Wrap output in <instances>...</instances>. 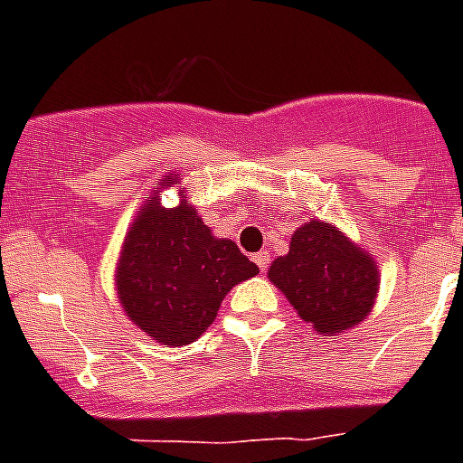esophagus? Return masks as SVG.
<instances>
[{"label":"esophagus","mask_w":463,"mask_h":463,"mask_svg":"<svg viewBox=\"0 0 463 463\" xmlns=\"http://www.w3.org/2000/svg\"><path fill=\"white\" fill-rule=\"evenodd\" d=\"M253 260H255V265H258L262 272H265L267 267H269V253H267V250H260V253H255Z\"/></svg>","instance_id":"obj_1"}]
</instances>
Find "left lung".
Wrapping results in <instances>:
<instances>
[{
  "mask_svg": "<svg viewBox=\"0 0 463 463\" xmlns=\"http://www.w3.org/2000/svg\"><path fill=\"white\" fill-rule=\"evenodd\" d=\"M269 281L317 334H343L372 312L378 267L341 229L309 220L291 236L288 253L269 267Z\"/></svg>",
  "mask_w": 463,
  "mask_h": 463,
  "instance_id": "left-lung-1",
  "label": "left lung"
}]
</instances>
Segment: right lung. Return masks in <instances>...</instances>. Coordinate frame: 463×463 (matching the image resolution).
<instances>
[{
	"label": "right lung",
	"instance_id": "right-lung-1",
	"mask_svg": "<svg viewBox=\"0 0 463 463\" xmlns=\"http://www.w3.org/2000/svg\"><path fill=\"white\" fill-rule=\"evenodd\" d=\"M170 175L160 182L167 189ZM163 208L160 196L141 205L122 241L116 291L129 322L160 345L194 343L215 322L217 309L236 284L255 277L258 265L229 239L213 236L196 208Z\"/></svg>",
	"mask_w": 463,
	"mask_h": 463
}]
</instances>
